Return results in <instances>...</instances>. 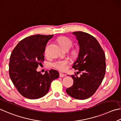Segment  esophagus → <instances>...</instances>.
Instances as JSON below:
<instances>
[{
	"instance_id": "obj_1",
	"label": "esophagus",
	"mask_w": 121,
	"mask_h": 121,
	"mask_svg": "<svg viewBox=\"0 0 121 121\" xmlns=\"http://www.w3.org/2000/svg\"><path fill=\"white\" fill-rule=\"evenodd\" d=\"M65 75L64 74H63V73H59V77H61V78L64 77H65Z\"/></svg>"
}]
</instances>
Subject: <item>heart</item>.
Listing matches in <instances>:
<instances>
[{"label": "heart", "instance_id": "obj_1", "mask_svg": "<svg viewBox=\"0 0 121 121\" xmlns=\"http://www.w3.org/2000/svg\"><path fill=\"white\" fill-rule=\"evenodd\" d=\"M59 45L63 49H69L72 46L73 41L66 37H60L57 39ZM73 55H77L78 54L77 50H74L72 52ZM69 63V61L68 59H60V60H57L53 62L52 63V65L58 70L60 71H64L66 70L68 67V65Z\"/></svg>", "mask_w": 121, "mask_h": 121}]
</instances>
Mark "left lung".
<instances>
[{
    "label": "left lung",
    "instance_id": "obj_1",
    "mask_svg": "<svg viewBox=\"0 0 121 121\" xmlns=\"http://www.w3.org/2000/svg\"><path fill=\"white\" fill-rule=\"evenodd\" d=\"M72 33L77 37L80 47L77 60L72 67L82 72V74L80 78L76 74L71 75L73 84L66 91L74 98L83 100L92 96L103 81L106 72L105 55L92 35L82 31Z\"/></svg>",
    "mask_w": 121,
    "mask_h": 121
}]
</instances>
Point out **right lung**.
Here are the masks:
<instances>
[{
    "label": "right lung",
    "instance_id": "1",
    "mask_svg": "<svg viewBox=\"0 0 121 121\" xmlns=\"http://www.w3.org/2000/svg\"><path fill=\"white\" fill-rule=\"evenodd\" d=\"M53 36L27 37L17 44L10 55L9 77L18 91L25 98L36 99L45 96L52 82L59 77L58 72L54 69L46 71L44 74L37 71L44 61L46 44Z\"/></svg>",
    "mask_w": 121,
    "mask_h": 121
}]
</instances>
